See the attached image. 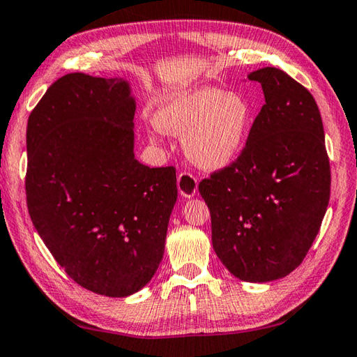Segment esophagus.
<instances>
[{"instance_id": "1", "label": "esophagus", "mask_w": 357, "mask_h": 357, "mask_svg": "<svg viewBox=\"0 0 357 357\" xmlns=\"http://www.w3.org/2000/svg\"><path fill=\"white\" fill-rule=\"evenodd\" d=\"M197 188H199V183H197V178L189 172H181L178 174V190L183 197H194L197 194Z\"/></svg>"}]
</instances>
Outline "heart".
<instances>
[{
	"label": "heart",
	"instance_id": "1",
	"mask_svg": "<svg viewBox=\"0 0 357 357\" xmlns=\"http://www.w3.org/2000/svg\"><path fill=\"white\" fill-rule=\"evenodd\" d=\"M254 119V107L238 93L195 87L167 100L155 114L157 127L183 135L184 149L197 165L209 169L229 165L240 155Z\"/></svg>",
	"mask_w": 357,
	"mask_h": 357
}]
</instances>
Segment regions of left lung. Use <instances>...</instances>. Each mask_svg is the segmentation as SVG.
<instances>
[{"label": "left lung", "mask_w": 357, "mask_h": 357, "mask_svg": "<svg viewBox=\"0 0 357 357\" xmlns=\"http://www.w3.org/2000/svg\"><path fill=\"white\" fill-rule=\"evenodd\" d=\"M265 105L234 162L199 184L211 213L213 248L231 275L267 282L296 270L331 199V165L318 105L278 68L248 76Z\"/></svg>", "instance_id": "left-lung-1"}]
</instances>
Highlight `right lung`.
Here are the masks:
<instances>
[{"label":"right lung","mask_w":357,"mask_h":357,"mask_svg":"<svg viewBox=\"0 0 357 357\" xmlns=\"http://www.w3.org/2000/svg\"><path fill=\"white\" fill-rule=\"evenodd\" d=\"M135 101L122 79L61 76L26 127V206L44 245L73 281L127 297L148 284L178 199L174 167L133 154Z\"/></svg>","instance_id":"add662e5"}]
</instances>
